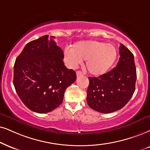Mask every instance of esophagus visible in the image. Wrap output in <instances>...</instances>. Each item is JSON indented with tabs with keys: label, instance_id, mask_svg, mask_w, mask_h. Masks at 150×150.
I'll return each mask as SVG.
<instances>
[{
	"label": "esophagus",
	"instance_id": "esophagus-1",
	"mask_svg": "<svg viewBox=\"0 0 150 150\" xmlns=\"http://www.w3.org/2000/svg\"><path fill=\"white\" fill-rule=\"evenodd\" d=\"M76 74H77V77H79V76H81V75H82L83 73H82V72H81V71H77Z\"/></svg>",
	"mask_w": 150,
	"mask_h": 150
}]
</instances>
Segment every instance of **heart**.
I'll return each instance as SVG.
<instances>
[{
    "label": "heart",
    "mask_w": 150,
    "mask_h": 150,
    "mask_svg": "<svg viewBox=\"0 0 150 150\" xmlns=\"http://www.w3.org/2000/svg\"><path fill=\"white\" fill-rule=\"evenodd\" d=\"M117 50L112 44L88 40L75 43L71 50L64 52V61L71 68H76L86 60V66L91 75L99 76L107 73L114 64Z\"/></svg>",
    "instance_id": "b5f03b06"
}]
</instances>
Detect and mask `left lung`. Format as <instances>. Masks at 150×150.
I'll return each instance as SVG.
<instances>
[{"instance_id":"8db88e82","label":"left lung","mask_w":150,"mask_h":150,"mask_svg":"<svg viewBox=\"0 0 150 150\" xmlns=\"http://www.w3.org/2000/svg\"><path fill=\"white\" fill-rule=\"evenodd\" d=\"M119 52L120 57L116 67L98 77H88L87 103L100 113H111L122 109L135 91L134 54L123 44H120Z\"/></svg>"}]
</instances>
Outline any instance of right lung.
Masks as SVG:
<instances>
[{
    "label": "right lung",
    "mask_w": 150,
    "mask_h": 150,
    "mask_svg": "<svg viewBox=\"0 0 150 150\" xmlns=\"http://www.w3.org/2000/svg\"><path fill=\"white\" fill-rule=\"evenodd\" d=\"M54 37L44 35L25 45L14 66V84L20 99L39 113L55 109L62 103L66 88L76 73L64 65V52Z\"/></svg>",
    "instance_id": "add662e5"
}]
</instances>
